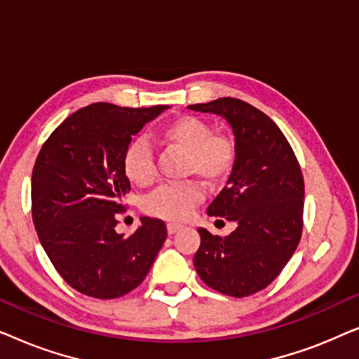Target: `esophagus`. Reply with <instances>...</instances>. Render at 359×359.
Masks as SVG:
<instances>
[{"label":"esophagus","mask_w":359,"mask_h":359,"mask_svg":"<svg viewBox=\"0 0 359 359\" xmlns=\"http://www.w3.org/2000/svg\"><path fill=\"white\" fill-rule=\"evenodd\" d=\"M166 229H168V233L173 235L178 232V230L183 229V224H178V222H168V225H166Z\"/></svg>","instance_id":"esophagus-1"}]
</instances>
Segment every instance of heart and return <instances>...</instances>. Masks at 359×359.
I'll return each instance as SVG.
<instances>
[{"label":"heart","mask_w":359,"mask_h":359,"mask_svg":"<svg viewBox=\"0 0 359 359\" xmlns=\"http://www.w3.org/2000/svg\"><path fill=\"white\" fill-rule=\"evenodd\" d=\"M161 142L183 149L184 171L199 175L210 184L219 183L233 166L235 149L229 137L214 134L212 126L198 116H180L160 130ZM124 171L132 183L149 186L156 176L154 151L145 140H135L127 147ZM203 199V186L198 181H171L156 188L145 199L147 212L160 217L181 220Z\"/></svg>","instance_id":"1"}]
</instances>
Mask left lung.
<instances>
[{"mask_svg":"<svg viewBox=\"0 0 359 359\" xmlns=\"http://www.w3.org/2000/svg\"><path fill=\"white\" fill-rule=\"evenodd\" d=\"M188 107L224 117L235 137L232 173L208 214L232 220L237 229L224 238L198 229L196 271L225 296H250L278 278L301 240V166L279 127L248 102L219 97Z\"/></svg>","mask_w":359,"mask_h":359,"instance_id":"8db88e82","label":"left lung"}]
</instances>
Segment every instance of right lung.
<instances>
[{
    "label": "right lung",
    "mask_w": 359,
    "mask_h": 359,
    "mask_svg": "<svg viewBox=\"0 0 359 359\" xmlns=\"http://www.w3.org/2000/svg\"><path fill=\"white\" fill-rule=\"evenodd\" d=\"M170 106L95 102L68 116L39 151L32 220L58 274L78 292L116 299L144 281L166 238L163 220L142 217L124 237L114 214L130 191L124 155L132 135Z\"/></svg>",
    "instance_id": "right-lung-1"
}]
</instances>
